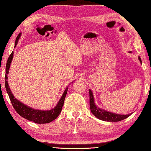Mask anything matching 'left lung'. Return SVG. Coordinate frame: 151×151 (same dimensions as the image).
I'll list each match as a JSON object with an SVG mask.
<instances>
[{"mask_svg": "<svg viewBox=\"0 0 151 151\" xmlns=\"http://www.w3.org/2000/svg\"><path fill=\"white\" fill-rule=\"evenodd\" d=\"M140 61L141 62V58L139 57ZM90 108L91 112L92 114L97 117V119L102 120L103 121H108V122H119V121L122 120L126 119L131 115V114L122 115V114H117L115 113H111V112H107L103 111L102 109L97 107L95 103H94V99L93 93L90 90Z\"/></svg>", "mask_w": 151, "mask_h": 151, "instance_id": "obj_1", "label": "left lung"}]
</instances>
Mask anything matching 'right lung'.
<instances>
[{
    "instance_id": "add662e5",
    "label": "right lung",
    "mask_w": 151,
    "mask_h": 151,
    "mask_svg": "<svg viewBox=\"0 0 151 151\" xmlns=\"http://www.w3.org/2000/svg\"><path fill=\"white\" fill-rule=\"evenodd\" d=\"M21 33H19L16 38V42H15V47H16V44L18 42V40L20 37ZM14 55V52H12V54L10 55L8 58V60L7 61L6 65V75H5V87L6 90L7 91V93L8 94L9 98H10L12 105L13 107L14 108L15 110L21 116L24 118V119L32 121L35 123L37 124H46L49 123L52 121L58 118V116L60 115L62 107L64 104V101L65 99V97L67 93L68 88H67L64 91V92L62 95L60 101L58 102L57 105L55 106L54 109H51L50 111H40V110H35V109H32V108H30L27 107V106L25 105L24 104L19 101L18 100H17L14 97L13 94L12 93V91H10V88H9L8 81H6L8 78L7 75L8 74L9 68L10 66V63L12 60Z\"/></svg>"
}]
</instances>
